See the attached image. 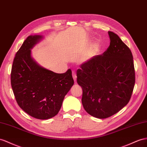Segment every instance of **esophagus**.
<instances>
[{"mask_svg": "<svg viewBox=\"0 0 147 147\" xmlns=\"http://www.w3.org/2000/svg\"><path fill=\"white\" fill-rule=\"evenodd\" d=\"M72 76H73V79H74V81H76L77 76H76V72H75L74 71H72Z\"/></svg>", "mask_w": 147, "mask_h": 147, "instance_id": "34e87169", "label": "esophagus"}]
</instances>
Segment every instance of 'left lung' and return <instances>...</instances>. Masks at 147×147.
Masks as SVG:
<instances>
[{
    "label": "left lung",
    "instance_id": "1",
    "mask_svg": "<svg viewBox=\"0 0 147 147\" xmlns=\"http://www.w3.org/2000/svg\"><path fill=\"white\" fill-rule=\"evenodd\" d=\"M110 45L77 71L82 89V104L89 114L99 119L114 115L129 103L135 82L132 53L119 36L108 32Z\"/></svg>",
    "mask_w": 147,
    "mask_h": 147
}]
</instances>
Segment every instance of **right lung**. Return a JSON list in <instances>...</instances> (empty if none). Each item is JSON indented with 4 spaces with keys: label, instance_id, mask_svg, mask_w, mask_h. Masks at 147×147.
Returning <instances> with one entry per match:
<instances>
[{
    "label": "right lung",
    "instance_id": "obj_1",
    "mask_svg": "<svg viewBox=\"0 0 147 147\" xmlns=\"http://www.w3.org/2000/svg\"><path fill=\"white\" fill-rule=\"evenodd\" d=\"M41 38L30 35L24 41L13 59L10 80L22 109L33 117L45 120L58 114L74 80L70 69L65 73H56L32 59L30 49Z\"/></svg>",
    "mask_w": 147,
    "mask_h": 147
}]
</instances>
